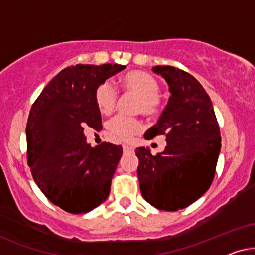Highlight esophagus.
I'll return each mask as SVG.
<instances>
[{
  "instance_id": "1",
  "label": "esophagus",
  "mask_w": 255,
  "mask_h": 255,
  "mask_svg": "<svg viewBox=\"0 0 255 255\" xmlns=\"http://www.w3.org/2000/svg\"><path fill=\"white\" fill-rule=\"evenodd\" d=\"M122 149H124L125 154H126V152H133L134 151V149L131 148V147H128V145H124V147H122Z\"/></svg>"
}]
</instances>
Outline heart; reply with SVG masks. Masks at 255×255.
Returning <instances> with one entry per match:
<instances>
[{
    "instance_id": "b5f03b06",
    "label": "heart",
    "mask_w": 255,
    "mask_h": 255,
    "mask_svg": "<svg viewBox=\"0 0 255 255\" xmlns=\"http://www.w3.org/2000/svg\"><path fill=\"white\" fill-rule=\"evenodd\" d=\"M125 90L138 97L137 111L145 115H154L159 108V84L150 74L134 71L126 74L122 79ZM118 101V92L110 81L101 83L96 90V103L103 114L114 110ZM107 130L111 136L121 142L129 143L143 130V125L137 119L115 117L108 121Z\"/></svg>"
}]
</instances>
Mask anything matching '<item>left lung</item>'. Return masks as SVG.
<instances>
[{
    "label": "left lung",
    "mask_w": 255,
    "mask_h": 255,
    "mask_svg": "<svg viewBox=\"0 0 255 255\" xmlns=\"http://www.w3.org/2000/svg\"><path fill=\"white\" fill-rule=\"evenodd\" d=\"M167 81L170 98L147 140L165 135L167 147L154 156L136 149L143 198L164 211H177L201 198L211 185L220 152V131L211 99L191 74L172 66H154Z\"/></svg>",
    "instance_id": "obj_1"
}]
</instances>
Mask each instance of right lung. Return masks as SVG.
Masks as SVG:
<instances>
[{"instance_id":"right-lung-1","label":"right lung","mask_w":255,"mask_h":255,"mask_svg":"<svg viewBox=\"0 0 255 255\" xmlns=\"http://www.w3.org/2000/svg\"><path fill=\"white\" fill-rule=\"evenodd\" d=\"M103 64L67 67L37 98L26 125L28 164L44 195L66 212L87 213L107 199L121 145L87 143L84 128L99 130L96 90L125 70Z\"/></svg>"}]
</instances>
